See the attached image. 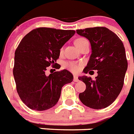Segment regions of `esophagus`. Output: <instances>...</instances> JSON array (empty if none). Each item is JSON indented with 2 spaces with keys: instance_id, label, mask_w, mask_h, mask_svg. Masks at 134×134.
I'll list each match as a JSON object with an SVG mask.
<instances>
[{
  "instance_id": "obj_1",
  "label": "esophagus",
  "mask_w": 134,
  "mask_h": 134,
  "mask_svg": "<svg viewBox=\"0 0 134 134\" xmlns=\"http://www.w3.org/2000/svg\"><path fill=\"white\" fill-rule=\"evenodd\" d=\"M73 81H74V82H79V79H78L77 76V75H74Z\"/></svg>"
}]
</instances>
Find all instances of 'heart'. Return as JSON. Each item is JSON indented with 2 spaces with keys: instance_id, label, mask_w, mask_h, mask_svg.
Segmentation results:
<instances>
[{
  "instance_id": "1",
  "label": "heart",
  "mask_w": 134,
  "mask_h": 134,
  "mask_svg": "<svg viewBox=\"0 0 134 134\" xmlns=\"http://www.w3.org/2000/svg\"><path fill=\"white\" fill-rule=\"evenodd\" d=\"M86 41H87V40H86V38H82V37H81V38H78L75 41V44L76 46L78 48H79V47H80V46L83 43L85 42ZM63 51H64V48H62L60 49L61 53H62ZM64 66H65V68H66L68 70H69L72 72L77 73V72H78L80 70V69H81V68H82V64H77V63H75V62H68L65 63Z\"/></svg>"
}]
</instances>
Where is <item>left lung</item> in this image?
Here are the masks:
<instances>
[{
  "label": "left lung",
  "instance_id": "8db88e82",
  "mask_svg": "<svg viewBox=\"0 0 134 134\" xmlns=\"http://www.w3.org/2000/svg\"><path fill=\"white\" fill-rule=\"evenodd\" d=\"M76 31L88 38L91 45V55L84 72L97 70L96 80L87 76L78 78L86 84V90L79 95L80 99L84 105L94 109L107 107L117 98L124 84L128 63L123 43L105 27Z\"/></svg>",
  "mask_w": 134,
  "mask_h": 134
}]
</instances>
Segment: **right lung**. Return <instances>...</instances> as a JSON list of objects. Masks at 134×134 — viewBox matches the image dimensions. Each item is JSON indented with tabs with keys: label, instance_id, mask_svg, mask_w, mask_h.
Returning <instances> with one entry per match:
<instances>
[{
	"label": "right lung",
	"instance_id": "1",
	"mask_svg": "<svg viewBox=\"0 0 134 134\" xmlns=\"http://www.w3.org/2000/svg\"><path fill=\"white\" fill-rule=\"evenodd\" d=\"M75 30L38 27L27 33L15 51L13 75L17 93L23 103L35 111L54 107L63 86L70 83L73 76L62 70L46 75L50 65L57 68L60 49L75 35Z\"/></svg>",
	"mask_w": 134,
	"mask_h": 134
}]
</instances>
